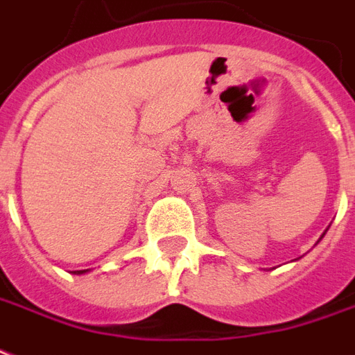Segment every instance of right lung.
Instances as JSON below:
<instances>
[{
  "mask_svg": "<svg viewBox=\"0 0 355 355\" xmlns=\"http://www.w3.org/2000/svg\"><path fill=\"white\" fill-rule=\"evenodd\" d=\"M85 272H87V270H78V272H72V274L80 275V274H85Z\"/></svg>",
  "mask_w": 355,
  "mask_h": 355,
  "instance_id": "obj_1",
  "label": "right lung"
}]
</instances>
